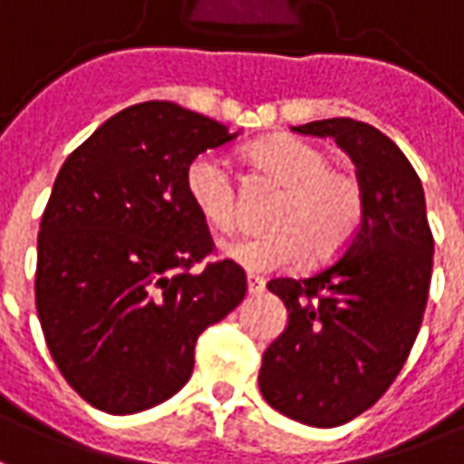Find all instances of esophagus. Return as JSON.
I'll use <instances>...</instances> for the list:
<instances>
[{
	"label": "esophagus",
	"mask_w": 464,
	"mask_h": 464,
	"mask_svg": "<svg viewBox=\"0 0 464 464\" xmlns=\"http://www.w3.org/2000/svg\"><path fill=\"white\" fill-rule=\"evenodd\" d=\"M246 284H248V294H251V296H258V294H264V288H266L264 278L248 276V278H246Z\"/></svg>",
	"instance_id": "esophagus-1"
}]
</instances>
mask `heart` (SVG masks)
Instances as JSON below:
<instances>
[{"label":"heart","mask_w":464,"mask_h":464,"mask_svg":"<svg viewBox=\"0 0 464 464\" xmlns=\"http://www.w3.org/2000/svg\"><path fill=\"white\" fill-rule=\"evenodd\" d=\"M246 163L281 186L268 213L271 231L223 243V254L251 274H268L311 258L344 251L364 221V186L329 153L296 135H274L243 150ZM186 193L200 218L216 231L236 226V186L216 153L196 155L186 168Z\"/></svg>","instance_id":"heart-1"}]
</instances>
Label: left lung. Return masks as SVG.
I'll list each match as a JSON object with an SVG mask.
<instances>
[{"label":"left lung","mask_w":464,"mask_h":464,"mask_svg":"<svg viewBox=\"0 0 464 464\" xmlns=\"http://www.w3.org/2000/svg\"><path fill=\"white\" fill-rule=\"evenodd\" d=\"M301 135L334 138L364 186V221L339 258L306 278H274L288 326L264 352V400L309 427H339L390 390L422 326L435 241L412 163L377 128L314 120Z\"/></svg>","instance_id":"1"}]
</instances>
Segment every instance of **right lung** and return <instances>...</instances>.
I'll return each mask as SVG.
<instances>
[{"label":"right lung","instance_id":"1","mask_svg":"<svg viewBox=\"0 0 464 464\" xmlns=\"http://www.w3.org/2000/svg\"><path fill=\"white\" fill-rule=\"evenodd\" d=\"M238 132L176 102L102 122L57 173L37 236L34 301L67 384L108 414L170 400L193 374L203 329L246 296L231 258L186 193V168Z\"/></svg>","mask_w":464,"mask_h":464}]
</instances>
